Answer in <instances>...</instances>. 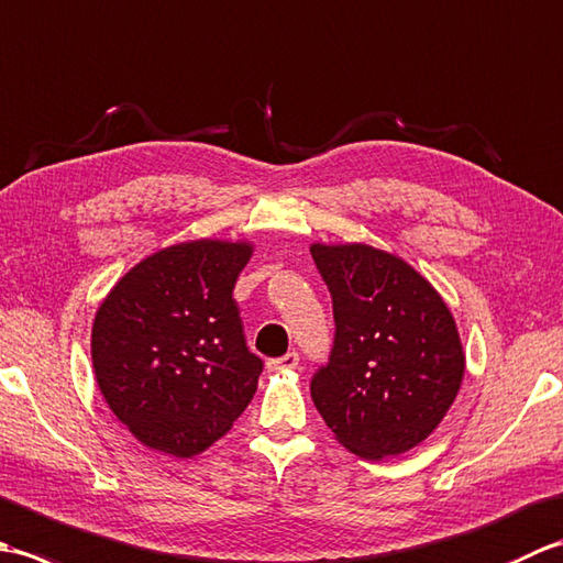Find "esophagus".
I'll return each instance as SVG.
<instances>
[{
    "instance_id": "1",
    "label": "esophagus",
    "mask_w": 563,
    "mask_h": 563,
    "mask_svg": "<svg viewBox=\"0 0 563 563\" xmlns=\"http://www.w3.org/2000/svg\"><path fill=\"white\" fill-rule=\"evenodd\" d=\"M297 365H300V355L297 353H288L283 357H275V361H268V367L275 369V373H290Z\"/></svg>"
}]
</instances>
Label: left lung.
Listing matches in <instances>:
<instances>
[{
    "label": "left lung",
    "mask_w": 563,
    "mask_h": 563,
    "mask_svg": "<svg viewBox=\"0 0 563 563\" xmlns=\"http://www.w3.org/2000/svg\"><path fill=\"white\" fill-rule=\"evenodd\" d=\"M329 285L336 339L312 401L345 450H413L457 397L466 357L450 307L411 263L369 244L309 246Z\"/></svg>",
    "instance_id": "left-lung-1"
}]
</instances>
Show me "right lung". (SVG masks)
Segmentation results:
<instances>
[{
  "mask_svg": "<svg viewBox=\"0 0 563 563\" xmlns=\"http://www.w3.org/2000/svg\"><path fill=\"white\" fill-rule=\"evenodd\" d=\"M251 254L246 239L172 244L135 263L99 305L93 375L145 448L196 457L254 399L263 363L246 349L232 297Z\"/></svg>",
  "mask_w": 563,
  "mask_h": 563,
  "instance_id": "obj_1",
  "label": "right lung"
}]
</instances>
